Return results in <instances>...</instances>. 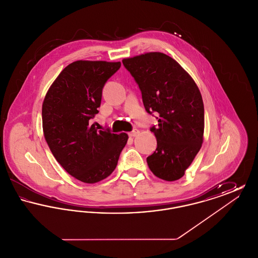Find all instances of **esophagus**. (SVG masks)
I'll use <instances>...</instances> for the list:
<instances>
[{
	"label": "esophagus",
	"instance_id": "1",
	"mask_svg": "<svg viewBox=\"0 0 258 258\" xmlns=\"http://www.w3.org/2000/svg\"><path fill=\"white\" fill-rule=\"evenodd\" d=\"M138 135H139V131H138V130H134L132 133L128 134V135H130L131 137H135V136Z\"/></svg>",
	"mask_w": 258,
	"mask_h": 258
}]
</instances>
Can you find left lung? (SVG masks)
<instances>
[{"label":"left lung","mask_w":258,"mask_h":258,"mask_svg":"<svg viewBox=\"0 0 258 258\" xmlns=\"http://www.w3.org/2000/svg\"><path fill=\"white\" fill-rule=\"evenodd\" d=\"M142 93L148 113L157 112L151 127L158 147L147 158L150 170L164 181L184 175L203 143L204 105L195 80L171 57L148 52L123 60Z\"/></svg>","instance_id":"obj_1"}]
</instances>
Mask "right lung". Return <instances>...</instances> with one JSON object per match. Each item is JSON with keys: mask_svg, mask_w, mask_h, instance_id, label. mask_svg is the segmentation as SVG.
<instances>
[{"mask_svg": "<svg viewBox=\"0 0 258 258\" xmlns=\"http://www.w3.org/2000/svg\"><path fill=\"white\" fill-rule=\"evenodd\" d=\"M120 61H74L50 86L42 103V128L50 151L75 179L95 184L117 166L126 134L98 131L90 120L98 114L102 88Z\"/></svg>", "mask_w": 258, "mask_h": 258, "instance_id": "right-lung-1", "label": "right lung"}]
</instances>
